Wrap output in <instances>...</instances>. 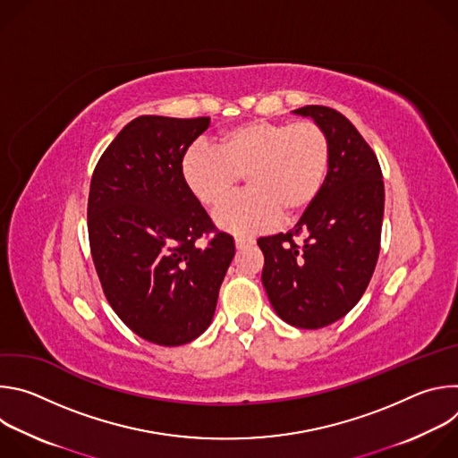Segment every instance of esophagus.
Here are the masks:
<instances>
[{
  "label": "esophagus",
  "mask_w": 458,
  "mask_h": 458,
  "mask_svg": "<svg viewBox=\"0 0 458 458\" xmlns=\"http://www.w3.org/2000/svg\"><path fill=\"white\" fill-rule=\"evenodd\" d=\"M251 244H253L251 239H244V237H237V239H235V248H237V250H244V248H248V246H251Z\"/></svg>",
  "instance_id": "esophagus-1"
}]
</instances>
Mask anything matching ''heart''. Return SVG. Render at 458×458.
<instances>
[{
    "mask_svg": "<svg viewBox=\"0 0 458 458\" xmlns=\"http://www.w3.org/2000/svg\"><path fill=\"white\" fill-rule=\"evenodd\" d=\"M330 168V141L313 121L255 119L237 124L216 147L198 141L181 159L188 191L205 207L219 205L244 175L248 190L221 205L214 223L237 237H253L302 214Z\"/></svg>",
    "mask_w": 458,
    "mask_h": 458,
    "instance_id": "1",
    "label": "heart"
}]
</instances>
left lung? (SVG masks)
<instances>
[{
    "label": "left lung",
    "mask_w": 458,
    "mask_h": 458,
    "mask_svg": "<svg viewBox=\"0 0 458 458\" xmlns=\"http://www.w3.org/2000/svg\"><path fill=\"white\" fill-rule=\"evenodd\" d=\"M293 114L317 123L330 141V168L317 199L297 225L260 237L263 284L276 313L295 328L317 330L343 318L373 276L384 217V182L377 156L359 130L328 106ZM293 234H304L297 247Z\"/></svg>",
    "instance_id": "left-lung-1"
}]
</instances>
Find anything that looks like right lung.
Returning a JSON list of instances; mask_svg holds the SVG:
<instances>
[{
	"label": "right lung",
	"instance_id": "add662e5",
	"mask_svg": "<svg viewBox=\"0 0 458 458\" xmlns=\"http://www.w3.org/2000/svg\"><path fill=\"white\" fill-rule=\"evenodd\" d=\"M210 117L141 115L103 152L90 182L89 237L103 292L130 330L159 346L198 339L212 324L235 255L181 177Z\"/></svg>",
	"mask_w": 458,
	"mask_h": 458
}]
</instances>
